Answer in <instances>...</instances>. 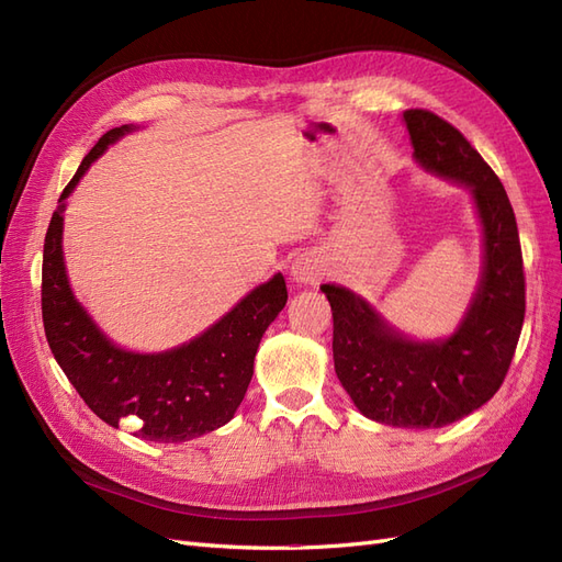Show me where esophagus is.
<instances>
[{"instance_id": "1", "label": "esophagus", "mask_w": 562, "mask_h": 562, "mask_svg": "<svg viewBox=\"0 0 562 562\" xmlns=\"http://www.w3.org/2000/svg\"><path fill=\"white\" fill-rule=\"evenodd\" d=\"M291 277H293V281L300 283V285H307V283L314 285V283H318L321 277H323V267L318 265V260L314 258V255L304 252V255H300V258L293 262Z\"/></svg>"}]
</instances>
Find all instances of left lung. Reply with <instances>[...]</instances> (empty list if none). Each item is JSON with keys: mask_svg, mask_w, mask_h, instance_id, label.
<instances>
[{"mask_svg": "<svg viewBox=\"0 0 562 562\" xmlns=\"http://www.w3.org/2000/svg\"><path fill=\"white\" fill-rule=\"evenodd\" d=\"M415 159L467 184L483 225V274L459 328L436 342L396 333L366 300L323 283L333 310V359L359 411L405 429H438L497 394L525 318V274L516 215L504 184L471 143L429 110H405Z\"/></svg>", "mask_w": 562, "mask_h": 562, "instance_id": "obj_1", "label": "left lung"}]
</instances>
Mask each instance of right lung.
Returning a JSON list of instances; mask_svg holds the SVG:
<instances>
[{
	"label": "right lung",
	"mask_w": 562,
	"mask_h": 562,
	"mask_svg": "<svg viewBox=\"0 0 562 562\" xmlns=\"http://www.w3.org/2000/svg\"><path fill=\"white\" fill-rule=\"evenodd\" d=\"M133 126L108 131L83 157L50 217L42 265V318L58 366L91 411L110 427L135 417V436L155 443H182L227 424L241 405L252 361L269 323L285 307L281 274L250 291L232 312L161 353L116 347L75 300L63 260V211L89 166Z\"/></svg>",
	"instance_id": "obj_1"
}]
</instances>
